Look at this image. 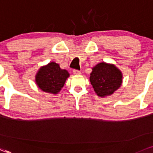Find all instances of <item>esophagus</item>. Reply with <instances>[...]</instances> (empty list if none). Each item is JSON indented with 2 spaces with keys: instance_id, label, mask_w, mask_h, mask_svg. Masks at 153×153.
Instances as JSON below:
<instances>
[{
  "instance_id": "34e87169",
  "label": "esophagus",
  "mask_w": 153,
  "mask_h": 153,
  "mask_svg": "<svg viewBox=\"0 0 153 153\" xmlns=\"http://www.w3.org/2000/svg\"><path fill=\"white\" fill-rule=\"evenodd\" d=\"M74 75H80L81 74V72L79 70H77V69H74L73 70Z\"/></svg>"
}]
</instances>
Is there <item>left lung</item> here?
<instances>
[{"mask_svg": "<svg viewBox=\"0 0 153 153\" xmlns=\"http://www.w3.org/2000/svg\"><path fill=\"white\" fill-rule=\"evenodd\" d=\"M122 73L112 64L100 63L93 68L90 77V84L99 96L113 94L122 84Z\"/></svg>", "mask_w": 153, "mask_h": 153, "instance_id": "obj_1", "label": "left lung"}]
</instances>
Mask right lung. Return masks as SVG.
<instances>
[{"label":"right lung","mask_w":153,"mask_h":153,"mask_svg":"<svg viewBox=\"0 0 153 153\" xmlns=\"http://www.w3.org/2000/svg\"><path fill=\"white\" fill-rule=\"evenodd\" d=\"M69 76L66 69H61L59 64L51 62L39 69L36 75V82L44 92L57 94Z\"/></svg>","instance_id":"1"}]
</instances>
